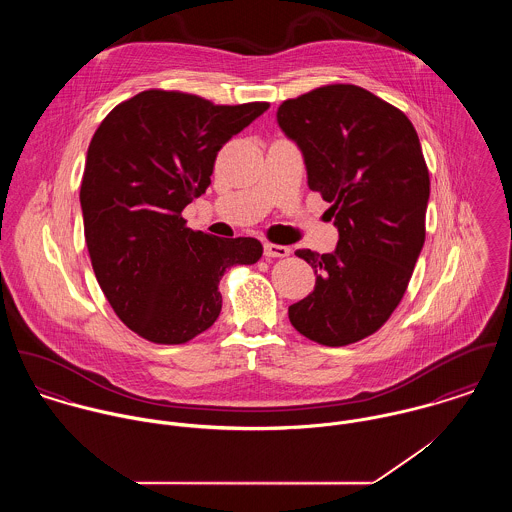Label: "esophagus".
Instances as JSON below:
<instances>
[{
	"mask_svg": "<svg viewBox=\"0 0 512 512\" xmlns=\"http://www.w3.org/2000/svg\"><path fill=\"white\" fill-rule=\"evenodd\" d=\"M290 248L282 244H264V256L266 258H286L290 256Z\"/></svg>",
	"mask_w": 512,
	"mask_h": 512,
	"instance_id": "esophagus-1",
	"label": "esophagus"
}]
</instances>
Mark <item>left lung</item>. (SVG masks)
Here are the masks:
<instances>
[{
	"label": "left lung",
	"instance_id": "8db88e82",
	"mask_svg": "<svg viewBox=\"0 0 512 512\" xmlns=\"http://www.w3.org/2000/svg\"><path fill=\"white\" fill-rule=\"evenodd\" d=\"M276 120L339 230L333 252H295L317 278L290 305V321L319 345L357 343L392 315L426 240L430 175L418 134L404 112L355 84L286 100Z\"/></svg>",
	"mask_w": 512,
	"mask_h": 512
}]
</instances>
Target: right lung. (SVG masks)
<instances>
[{"instance_id": "add662e5", "label": "right lung", "mask_w": 512, "mask_h": 512, "mask_svg": "<svg viewBox=\"0 0 512 512\" xmlns=\"http://www.w3.org/2000/svg\"><path fill=\"white\" fill-rule=\"evenodd\" d=\"M268 106L146 90L94 132L80 185L88 254L116 315L147 341L179 345L207 331L222 274L260 260L256 238L195 232L181 211L211 185L220 147Z\"/></svg>"}]
</instances>
